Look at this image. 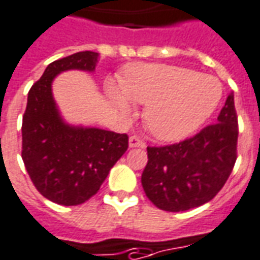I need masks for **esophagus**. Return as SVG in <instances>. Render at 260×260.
<instances>
[{
	"label": "esophagus",
	"mask_w": 260,
	"mask_h": 260,
	"mask_svg": "<svg viewBox=\"0 0 260 260\" xmlns=\"http://www.w3.org/2000/svg\"><path fill=\"white\" fill-rule=\"evenodd\" d=\"M128 147L130 148H136V147H145V143H144V140H141L137 136H132V137L128 138Z\"/></svg>",
	"instance_id": "esophagus-1"
}]
</instances>
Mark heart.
I'll return each instance as SVG.
<instances>
[{
    "instance_id": "1",
    "label": "heart",
    "mask_w": 260,
    "mask_h": 260,
    "mask_svg": "<svg viewBox=\"0 0 260 260\" xmlns=\"http://www.w3.org/2000/svg\"><path fill=\"white\" fill-rule=\"evenodd\" d=\"M221 83L197 70L160 63H133L122 84L108 83V94L123 112L147 104L144 122L162 141H179L198 130L221 100Z\"/></svg>"
}]
</instances>
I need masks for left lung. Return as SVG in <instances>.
Returning <instances> with one entry per match:
<instances>
[{
    "label": "left lung",
    "mask_w": 260,
    "mask_h": 260,
    "mask_svg": "<svg viewBox=\"0 0 260 260\" xmlns=\"http://www.w3.org/2000/svg\"><path fill=\"white\" fill-rule=\"evenodd\" d=\"M238 120L234 95L227 96L217 122L180 143L148 147L141 176L145 195L168 212H183L213 200L237 160Z\"/></svg>",
    "instance_id": "8db88e82"
}]
</instances>
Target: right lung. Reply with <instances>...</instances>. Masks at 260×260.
<instances>
[{"label": "right lung", "instance_id": "right-lung-1", "mask_svg": "<svg viewBox=\"0 0 260 260\" xmlns=\"http://www.w3.org/2000/svg\"><path fill=\"white\" fill-rule=\"evenodd\" d=\"M98 54L83 51L54 60L34 83L22 122V159L34 187L58 205H80L95 195L128 148L127 134L66 124L51 84L60 72H92Z\"/></svg>", "mask_w": 260, "mask_h": 260}]
</instances>
